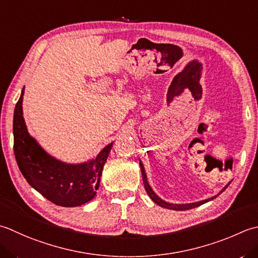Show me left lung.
I'll list each match as a JSON object with an SVG mask.
<instances>
[{"label":"left lung","mask_w":258,"mask_h":258,"mask_svg":"<svg viewBox=\"0 0 258 258\" xmlns=\"http://www.w3.org/2000/svg\"><path fill=\"white\" fill-rule=\"evenodd\" d=\"M140 166H141V171H142V176H143V183H144V188H145V190H146V194L149 195V197L151 199H152L154 203L158 205V206H160V207H162V208H166V209H170V210H176V211H182V210H189V209H192V208H196V207H199V206H201V205H204V204H206V203H208V201H211L213 199H215L217 196L218 195H220L221 192H224V191L227 189V186L229 185V183L228 184H226L223 189H221V191L217 195V196H215V197H213V198H209V199H206V200H203V201H198V203H192V204H170V203H166V201H164L163 199H161L160 197L156 195L154 191H153V189L151 188V185H150V183H149V181H148V176H146V173H145V169H144V165H143V163H142V161L140 160Z\"/></svg>","instance_id":"8db88e82"}]
</instances>
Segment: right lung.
<instances>
[{
	"instance_id": "1",
	"label": "right lung",
	"mask_w": 258,
	"mask_h": 258,
	"mask_svg": "<svg viewBox=\"0 0 258 258\" xmlns=\"http://www.w3.org/2000/svg\"><path fill=\"white\" fill-rule=\"evenodd\" d=\"M24 87L13 116L14 155L28 183L54 205L77 207L93 200L99 188L104 164L113 142L86 162L67 163L53 158L29 134L22 102Z\"/></svg>"
}]
</instances>
